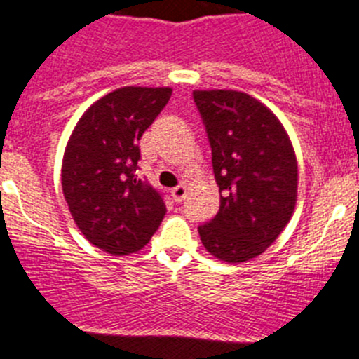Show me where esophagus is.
<instances>
[{
    "mask_svg": "<svg viewBox=\"0 0 359 359\" xmlns=\"http://www.w3.org/2000/svg\"><path fill=\"white\" fill-rule=\"evenodd\" d=\"M186 195H187V187L184 186V184H180V186L173 187L172 189V196L175 202H182V200L186 198Z\"/></svg>",
    "mask_w": 359,
    "mask_h": 359,
    "instance_id": "esophagus-1",
    "label": "esophagus"
}]
</instances>
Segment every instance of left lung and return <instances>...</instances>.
I'll list each match as a JSON object with an SVG mask.
<instances>
[{
    "instance_id": "1",
    "label": "left lung",
    "mask_w": 359,
    "mask_h": 359,
    "mask_svg": "<svg viewBox=\"0 0 359 359\" xmlns=\"http://www.w3.org/2000/svg\"><path fill=\"white\" fill-rule=\"evenodd\" d=\"M212 150L219 211L198 227L205 250L219 261L261 256L292 219L299 166L288 132L254 96L232 89H196Z\"/></svg>"
}]
</instances>
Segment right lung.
<instances>
[{"label": "right lung", "instance_id": "add662e5", "mask_svg": "<svg viewBox=\"0 0 359 359\" xmlns=\"http://www.w3.org/2000/svg\"><path fill=\"white\" fill-rule=\"evenodd\" d=\"M172 87H119L96 100L71 132L62 157V193L86 240L112 256L141 250L166 205L135 179L141 135L172 96Z\"/></svg>", "mask_w": 359, "mask_h": 359}]
</instances>
